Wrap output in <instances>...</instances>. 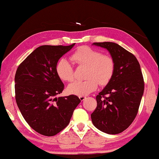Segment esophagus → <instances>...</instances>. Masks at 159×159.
<instances>
[{"label": "esophagus", "instance_id": "1", "mask_svg": "<svg viewBox=\"0 0 159 159\" xmlns=\"http://www.w3.org/2000/svg\"><path fill=\"white\" fill-rule=\"evenodd\" d=\"M85 98H86V97H85V96H79V99H80V101H83Z\"/></svg>", "mask_w": 159, "mask_h": 159}]
</instances>
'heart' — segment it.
Returning a JSON list of instances; mask_svg holds the SVG:
<instances>
[{
	"mask_svg": "<svg viewBox=\"0 0 159 159\" xmlns=\"http://www.w3.org/2000/svg\"><path fill=\"white\" fill-rule=\"evenodd\" d=\"M79 66H85L83 81H76L67 87L71 95L85 96L98 88V83L102 86L110 82L114 76L115 62L109 55L102 54L100 51L88 46L79 48L71 56ZM56 73L61 80L71 82L74 79V70L70 61L61 59L56 65Z\"/></svg>",
	"mask_w": 159,
	"mask_h": 159,
	"instance_id": "b5f03b06",
	"label": "heart"
}]
</instances>
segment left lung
<instances>
[{"label":"left lung","instance_id":"1","mask_svg":"<svg viewBox=\"0 0 159 159\" xmlns=\"http://www.w3.org/2000/svg\"><path fill=\"white\" fill-rule=\"evenodd\" d=\"M93 45L109 51L115 62L114 76L96 97L98 105L91 114L93 125L104 133L116 134L127 129L138 114L144 83L135 56L112 42Z\"/></svg>","mask_w":159,"mask_h":159}]
</instances>
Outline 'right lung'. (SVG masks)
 Returning a JSON list of instances; mask_svg holds the SVG:
<instances>
[{"mask_svg":"<svg viewBox=\"0 0 159 159\" xmlns=\"http://www.w3.org/2000/svg\"><path fill=\"white\" fill-rule=\"evenodd\" d=\"M41 45L18 66L15 77V99L26 123L45 136H53L65 128L80 102L76 95H57L64 85L56 73V65L74 46Z\"/></svg>","mask_w":159,"mask_h":159,"instance_id":"right-lung-1","label":"right lung"}]
</instances>
